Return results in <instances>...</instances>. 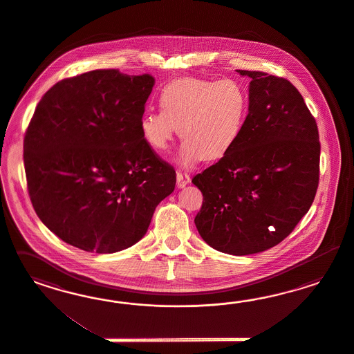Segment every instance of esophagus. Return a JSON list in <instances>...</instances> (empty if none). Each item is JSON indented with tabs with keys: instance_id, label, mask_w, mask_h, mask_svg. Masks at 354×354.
Wrapping results in <instances>:
<instances>
[{
	"instance_id": "obj_1",
	"label": "esophagus",
	"mask_w": 354,
	"mask_h": 354,
	"mask_svg": "<svg viewBox=\"0 0 354 354\" xmlns=\"http://www.w3.org/2000/svg\"><path fill=\"white\" fill-rule=\"evenodd\" d=\"M189 182H191V178L187 172H176V184L179 188H184L187 184H189Z\"/></svg>"
}]
</instances>
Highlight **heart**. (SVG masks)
Segmentation results:
<instances>
[{
  "label": "heart",
  "instance_id": "1",
  "mask_svg": "<svg viewBox=\"0 0 354 354\" xmlns=\"http://www.w3.org/2000/svg\"><path fill=\"white\" fill-rule=\"evenodd\" d=\"M162 110H145L139 120L142 139L156 151H166L179 135L184 139L180 163L218 161L234 148L244 127L248 96L232 79L180 77L160 92Z\"/></svg>",
  "mask_w": 354,
  "mask_h": 354
}]
</instances>
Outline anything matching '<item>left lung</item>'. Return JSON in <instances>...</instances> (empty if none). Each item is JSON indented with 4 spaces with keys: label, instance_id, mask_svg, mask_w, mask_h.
<instances>
[{
    "label": "left lung",
    "instance_id": "left-lung-1",
    "mask_svg": "<svg viewBox=\"0 0 354 354\" xmlns=\"http://www.w3.org/2000/svg\"><path fill=\"white\" fill-rule=\"evenodd\" d=\"M249 76V107L234 148L192 183L203 192L194 225L216 250L247 256L278 245L314 201L321 144L315 119L287 79Z\"/></svg>",
    "mask_w": 354,
    "mask_h": 354
}]
</instances>
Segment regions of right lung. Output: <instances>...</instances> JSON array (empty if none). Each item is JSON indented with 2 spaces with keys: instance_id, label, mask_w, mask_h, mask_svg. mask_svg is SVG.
Segmentation results:
<instances>
[{
  "instance_id": "obj_1",
  "label": "right lung",
  "mask_w": 354,
  "mask_h": 354,
  "mask_svg": "<svg viewBox=\"0 0 354 354\" xmlns=\"http://www.w3.org/2000/svg\"><path fill=\"white\" fill-rule=\"evenodd\" d=\"M149 74L95 70L40 100L24 138L33 209L53 234L86 252L115 253L147 234L176 174L142 139Z\"/></svg>"
}]
</instances>
